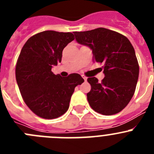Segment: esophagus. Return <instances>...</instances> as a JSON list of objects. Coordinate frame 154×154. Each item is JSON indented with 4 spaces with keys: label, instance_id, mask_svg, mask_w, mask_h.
<instances>
[{
    "label": "esophagus",
    "instance_id": "1",
    "mask_svg": "<svg viewBox=\"0 0 154 154\" xmlns=\"http://www.w3.org/2000/svg\"><path fill=\"white\" fill-rule=\"evenodd\" d=\"M82 79H83L85 80V81H87V78H86V77H85V75H82Z\"/></svg>",
    "mask_w": 154,
    "mask_h": 154
}]
</instances>
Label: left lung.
<instances>
[{
	"label": "left lung",
	"mask_w": 154,
	"mask_h": 154,
	"mask_svg": "<svg viewBox=\"0 0 154 154\" xmlns=\"http://www.w3.org/2000/svg\"><path fill=\"white\" fill-rule=\"evenodd\" d=\"M76 42L90 48L93 60L104 64L105 77L87 79L91 85L87 99L96 112L109 116L118 113L131 100L139 77L135 50L129 39L116 31L99 28L75 31Z\"/></svg>",
	"instance_id": "left-lung-1"
}]
</instances>
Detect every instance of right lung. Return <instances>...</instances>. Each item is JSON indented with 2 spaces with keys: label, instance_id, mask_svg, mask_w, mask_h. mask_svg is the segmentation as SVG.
<instances>
[{
  "label": "right lung",
  "instance_id": "right-lung-1",
  "mask_svg": "<svg viewBox=\"0 0 154 154\" xmlns=\"http://www.w3.org/2000/svg\"><path fill=\"white\" fill-rule=\"evenodd\" d=\"M74 39L70 32L45 31L31 37L21 49L17 83L24 103L40 117L55 119L66 112L75 88L84 82L77 73L62 77L51 72L62 61L64 48Z\"/></svg>",
  "mask_w": 154,
  "mask_h": 154
}]
</instances>
